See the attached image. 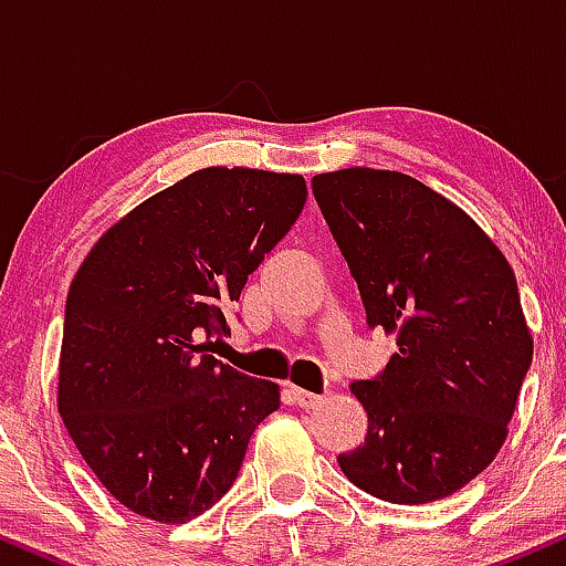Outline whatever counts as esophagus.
I'll use <instances>...</instances> for the list:
<instances>
[{
  "label": "esophagus",
  "mask_w": 566,
  "mask_h": 566,
  "mask_svg": "<svg viewBox=\"0 0 566 566\" xmlns=\"http://www.w3.org/2000/svg\"><path fill=\"white\" fill-rule=\"evenodd\" d=\"M292 399H295V405L303 407V409H314V407L322 405V396L319 394L303 391V388H292Z\"/></svg>",
  "instance_id": "1"
}]
</instances>
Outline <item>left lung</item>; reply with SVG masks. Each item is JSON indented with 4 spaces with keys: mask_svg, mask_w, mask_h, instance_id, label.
<instances>
[{
    "mask_svg": "<svg viewBox=\"0 0 566 566\" xmlns=\"http://www.w3.org/2000/svg\"><path fill=\"white\" fill-rule=\"evenodd\" d=\"M311 188L367 324L399 346L350 386L369 428L337 463L388 503L452 495L503 447L532 365L516 276L460 207L405 172L348 167L314 175Z\"/></svg>",
    "mask_w": 566,
    "mask_h": 566,
    "instance_id": "8db88e82",
    "label": "left lung"
}]
</instances>
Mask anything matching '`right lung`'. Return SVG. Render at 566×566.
<instances>
[{
    "instance_id": "right-lung-1",
    "label": "right lung",
    "mask_w": 566,
    "mask_h": 566,
    "mask_svg": "<svg viewBox=\"0 0 566 566\" xmlns=\"http://www.w3.org/2000/svg\"><path fill=\"white\" fill-rule=\"evenodd\" d=\"M301 175L207 167L112 226L66 297L57 409L138 516L184 524L231 490L279 386L210 354L226 311L301 216Z\"/></svg>"
}]
</instances>
